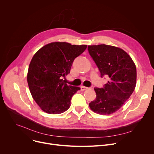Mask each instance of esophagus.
I'll list each match as a JSON object with an SVG mask.
<instances>
[{
	"instance_id": "1",
	"label": "esophagus",
	"mask_w": 154,
	"mask_h": 154,
	"mask_svg": "<svg viewBox=\"0 0 154 154\" xmlns=\"http://www.w3.org/2000/svg\"><path fill=\"white\" fill-rule=\"evenodd\" d=\"M88 88H88L87 87H84V86L80 87V90H81V91H85V90L88 89Z\"/></svg>"
}]
</instances>
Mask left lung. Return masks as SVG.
Here are the masks:
<instances>
[{
	"mask_svg": "<svg viewBox=\"0 0 154 154\" xmlns=\"http://www.w3.org/2000/svg\"><path fill=\"white\" fill-rule=\"evenodd\" d=\"M88 51L100 72L109 80L102 88H94L96 99L91 109L100 115H110L120 109L133 93L136 85L135 65L122 48L106 44L88 45Z\"/></svg>",
	"mask_w": 154,
	"mask_h": 154,
	"instance_id": "8db88e82",
	"label": "left lung"
}]
</instances>
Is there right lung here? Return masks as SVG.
Returning a JSON list of instances; mask_svg holds the SVG:
<instances>
[{"mask_svg": "<svg viewBox=\"0 0 154 154\" xmlns=\"http://www.w3.org/2000/svg\"><path fill=\"white\" fill-rule=\"evenodd\" d=\"M87 46L52 42L40 48L32 57L27 82L32 97L44 112L59 114L69 109L72 97L80 88L67 85L62 77L69 74L74 59Z\"/></svg>", "mask_w": 154, "mask_h": 154, "instance_id": "1", "label": "right lung"}]
</instances>
